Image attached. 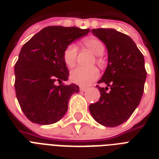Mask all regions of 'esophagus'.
Instances as JSON below:
<instances>
[{
  "label": "esophagus",
  "mask_w": 159,
  "mask_h": 159,
  "mask_svg": "<svg viewBox=\"0 0 159 159\" xmlns=\"http://www.w3.org/2000/svg\"><path fill=\"white\" fill-rule=\"evenodd\" d=\"M87 90V87H80V91L81 92H86Z\"/></svg>",
  "instance_id": "esophagus-1"
}]
</instances>
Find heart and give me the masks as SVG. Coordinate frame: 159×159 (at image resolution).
<instances>
[{"mask_svg": "<svg viewBox=\"0 0 159 159\" xmlns=\"http://www.w3.org/2000/svg\"><path fill=\"white\" fill-rule=\"evenodd\" d=\"M85 47L94 54L99 56L104 53L105 46L100 39L96 37H90L83 40ZM77 46L71 43L67 45L63 52V61L67 67H73L77 62ZM97 63H101L99 57H97ZM99 70L96 67H78L71 72L70 79L72 82L80 86L87 87L99 77Z\"/></svg>", "mask_w": 159, "mask_h": 159, "instance_id": "obj_1", "label": "heart"}]
</instances>
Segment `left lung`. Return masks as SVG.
<instances>
[{
    "label": "left lung",
    "mask_w": 159,
    "mask_h": 159,
    "mask_svg": "<svg viewBox=\"0 0 159 159\" xmlns=\"http://www.w3.org/2000/svg\"><path fill=\"white\" fill-rule=\"evenodd\" d=\"M92 33L106 44L108 64L98 82L106 87L97 85L101 97L89 110L97 122L115 127L127 120L140 102L147 77L144 58L125 34L114 29H93Z\"/></svg>",
    "instance_id": "left-lung-1"
}]
</instances>
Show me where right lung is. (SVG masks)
I'll return each instance as SVG.
<instances>
[{"label":"right lung","mask_w":159,"mask_h":159,"mask_svg":"<svg viewBox=\"0 0 159 159\" xmlns=\"http://www.w3.org/2000/svg\"><path fill=\"white\" fill-rule=\"evenodd\" d=\"M89 32L90 29L48 26L21 48L15 65V89L21 110L31 122L51 125L67 112L70 97L79 87L62 83L69 75L63 52Z\"/></svg>","instance_id":"1"}]
</instances>
